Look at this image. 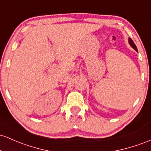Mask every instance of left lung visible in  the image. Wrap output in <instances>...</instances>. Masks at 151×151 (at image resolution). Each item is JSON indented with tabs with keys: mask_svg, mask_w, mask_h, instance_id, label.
Masks as SVG:
<instances>
[{
	"mask_svg": "<svg viewBox=\"0 0 151 151\" xmlns=\"http://www.w3.org/2000/svg\"><path fill=\"white\" fill-rule=\"evenodd\" d=\"M129 44H130V45H131V47H133V49H134L135 50H136V51L138 52V50H137V47H136V45L134 44V42H133V41L132 40H131V38H129Z\"/></svg>",
	"mask_w": 151,
	"mask_h": 151,
	"instance_id": "8db88e82",
	"label": "left lung"
}]
</instances>
